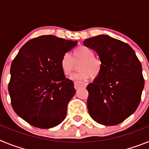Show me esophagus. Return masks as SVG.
<instances>
[{
	"label": "esophagus",
	"instance_id": "34e87169",
	"mask_svg": "<svg viewBox=\"0 0 149 149\" xmlns=\"http://www.w3.org/2000/svg\"><path fill=\"white\" fill-rule=\"evenodd\" d=\"M86 84H84V83H81L78 82V81H75L74 82V88L76 89H78L80 88H83V87H86Z\"/></svg>",
	"mask_w": 149,
	"mask_h": 149
}]
</instances>
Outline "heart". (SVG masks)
I'll use <instances>...</instances> for the list:
<instances>
[{
    "label": "heart",
    "mask_w": 149,
    "mask_h": 149,
    "mask_svg": "<svg viewBox=\"0 0 149 149\" xmlns=\"http://www.w3.org/2000/svg\"><path fill=\"white\" fill-rule=\"evenodd\" d=\"M78 64L79 71L72 76L77 81H86L90 77H97L102 68V63L95 56L94 51L86 46H79L72 51V57L68 54H64L60 59V68L65 75H70Z\"/></svg>",
    "instance_id": "1"
}]
</instances>
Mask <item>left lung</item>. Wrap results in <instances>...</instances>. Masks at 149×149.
<instances>
[{
  "instance_id": "obj_1",
  "label": "left lung",
  "mask_w": 149,
  "mask_h": 149,
  "mask_svg": "<svg viewBox=\"0 0 149 149\" xmlns=\"http://www.w3.org/2000/svg\"><path fill=\"white\" fill-rule=\"evenodd\" d=\"M84 45L97 52L99 75L87 85V108L92 119L116 125L134 113L144 88L142 65L131 46L107 35L86 39Z\"/></svg>"
}]
</instances>
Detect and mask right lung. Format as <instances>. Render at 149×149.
I'll return each instance as SVG.
<instances>
[{
    "label": "right lung",
    "instance_id": "obj_1",
    "mask_svg": "<svg viewBox=\"0 0 149 149\" xmlns=\"http://www.w3.org/2000/svg\"><path fill=\"white\" fill-rule=\"evenodd\" d=\"M77 44L53 35L41 36L24 45L12 62L8 86L12 107L31 125L51 128L65 119L76 90L62 72L60 59Z\"/></svg>",
    "mask_w": 149,
    "mask_h": 149
}]
</instances>
